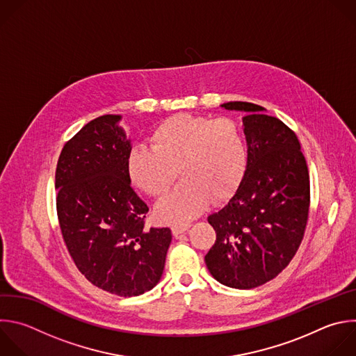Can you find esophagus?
Listing matches in <instances>:
<instances>
[{
    "label": "esophagus",
    "instance_id": "obj_1",
    "mask_svg": "<svg viewBox=\"0 0 356 356\" xmlns=\"http://www.w3.org/2000/svg\"><path fill=\"white\" fill-rule=\"evenodd\" d=\"M190 226H191V225H190V222H180V223H175V225L172 226V232H173V234H175V236H177V234H180V233L186 232Z\"/></svg>",
    "mask_w": 356,
    "mask_h": 356
}]
</instances>
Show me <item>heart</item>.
I'll return each instance as SVG.
<instances>
[{
  "label": "heart",
  "instance_id": "heart-1",
  "mask_svg": "<svg viewBox=\"0 0 356 356\" xmlns=\"http://www.w3.org/2000/svg\"><path fill=\"white\" fill-rule=\"evenodd\" d=\"M149 148L129 151L126 169L131 183L154 198H162L177 177L183 180L158 205L170 222L198 215L209 198L222 201L238 188L248 165L245 137L230 118L176 114L159 123L147 138Z\"/></svg>",
  "mask_w": 356,
  "mask_h": 356
}]
</instances>
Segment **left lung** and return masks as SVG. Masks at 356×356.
I'll return each mask as SVG.
<instances>
[{"mask_svg": "<svg viewBox=\"0 0 356 356\" xmlns=\"http://www.w3.org/2000/svg\"><path fill=\"white\" fill-rule=\"evenodd\" d=\"M222 107L246 113L248 165L234 195L208 216L216 241L205 264L218 282L252 289L275 278L300 246L310 204L309 170L296 134L280 118L248 102Z\"/></svg>", "mask_w": 356, "mask_h": 356, "instance_id": "1", "label": "left lung"}]
</instances>
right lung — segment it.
<instances>
[{
	"mask_svg": "<svg viewBox=\"0 0 356 356\" xmlns=\"http://www.w3.org/2000/svg\"><path fill=\"white\" fill-rule=\"evenodd\" d=\"M122 115L104 114L63 148L56 204L63 239L76 268L95 286L138 296L161 280L172 242L169 227H145L148 205L127 175L131 149Z\"/></svg>",
	"mask_w": 356,
	"mask_h": 356,
	"instance_id": "right-lung-1",
	"label": "right lung"
}]
</instances>
